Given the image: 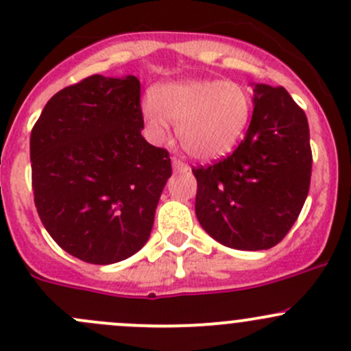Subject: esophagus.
Masks as SVG:
<instances>
[{
	"instance_id": "1",
	"label": "esophagus",
	"mask_w": 351,
	"mask_h": 351,
	"mask_svg": "<svg viewBox=\"0 0 351 351\" xmlns=\"http://www.w3.org/2000/svg\"><path fill=\"white\" fill-rule=\"evenodd\" d=\"M171 165H173V168H175V171H186V169H189V166H186L185 162L178 158H173Z\"/></svg>"
}]
</instances>
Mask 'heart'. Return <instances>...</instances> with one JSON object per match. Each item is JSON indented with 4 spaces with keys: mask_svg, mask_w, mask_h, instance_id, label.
<instances>
[{
    "mask_svg": "<svg viewBox=\"0 0 351 351\" xmlns=\"http://www.w3.org/2000/svg\"><path fill=\"white\" fill-rule=\"evenodd\" d=\"M253 98L243 84L221 80H183L156 88L143 101L151 130L162 137L178 123L183 149L200 161L228 156L250 125Z\"/></svg>",
    "mask_w": 351,
    "mask_h": 351,
    "instance_id": "obj_1",
    "label": "heart"
}]
</instances>
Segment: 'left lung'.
Here are the masks:
<instances>
[{
    "label": "left lung",
    "mask_w": 351,
    "mask_h": 351,
    "mask_svg": "<svg viewBox=\"0 0 351 351\" xmlns=\"http://www.w3.org/2000/svg\"><path fill=\"white\" fill-rule=\"evenodd\" d=\"M253 117L236 151L193 168L195 214L228 247L270 250L285 238L309 193L313 153L304 110L285 88L254 84Z\"/></svg>",
    "instance_id": "left-lung-1"
}]
</instances>
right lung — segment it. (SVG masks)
Here are the masks:
<instances>
[{"mask_svg": "<svg viewBox=\"0 0 351 351\" xmlns=\"http://www.w3.org/2000/svg\"><path fill=\"white\" fill-rule=\"evenodd\" d=\"M143 129L139 80L101 74L58 91L32 129L38 217L86 263L122 261L149 239L171 159Z\"/></svg>", "mask_w": 351, "mask_h": 351, "instance_id": "add662e5", "label": "right lung"}]
</instances>
